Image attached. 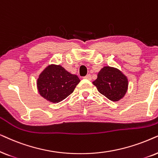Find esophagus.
<instances>
[{
  "label": "esophagus",
  "mask_w": 158,
  "mask_h": 158,
  "mask_svg": "<svg viewBox=\"0 0 158 158\" xmlns=\"http://www.w3.org/2000/svg\"><path fill=\"white\" fill-rule=\"evenodd\" d=\"M84 79H88V80H91V75L90 74H87V76H85V77H84Z\"/></svg>",
  "instance_id": "obj_1"
}]
</instances>
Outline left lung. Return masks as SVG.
<instances>
[{
    "mask_svg": "<svg viewBox=\"0 0 158 158\" xmlns=\"http://www.w3.org/2000/svg\"><path fill=\"white\" fill-rule=\"evenodd\" d=\"M92 83L100 93L113 102L119 101L125 96L129 86L127 76L119 69L110 66L101 69L98 78Z\"/></svg>",
    "mask_w": 158,
    "mask_h": 158,
    "instance_id": "left-lung-1",
    "label": "left lung"
}]
</instances>
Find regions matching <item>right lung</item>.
<instances>
[{"label": "right lung", "mask_w": 158, "mask_h": 158, "mask_svg": "<svg viewBox=\"0 0 158 158\" xmlns=\"http://www.w3.org/2000/svg\"><path fill=\"white\" fill-rule=\"evenodd\" d=\"M80 79L60 65L50 64L39 75L37 87L40 95L52 103H58L74 90Z\"/></svg>", "instance_id": "1"}]
</instances>
